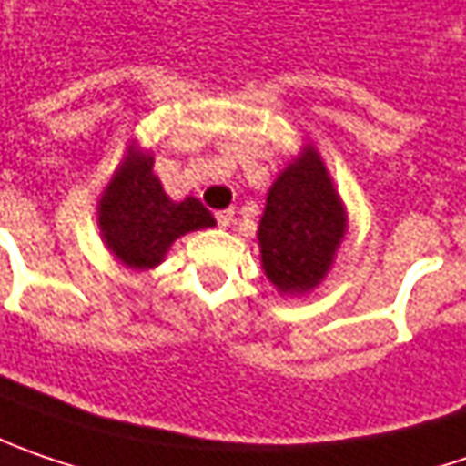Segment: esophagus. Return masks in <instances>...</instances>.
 Listing matches in <instances>:
<instances>
[{
  "label": "esophagus",
  "mask_w": 466,
  "mask_h": 466,
  "mask_svg": "<svg viewBox=\"0 0 466 466\" xmlns=\"http://www.w3.org/2000/svg\"><path fill=\"white\" fill-rule=\"evenodd\" d=\"M234 213L232 211H218L216 213V221H218V227H229L232 224Z\"/></svg>",
  "instance_id": "esophagus-1"
}]
</instances>
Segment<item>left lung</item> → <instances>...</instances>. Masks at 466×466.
Masks as SVG:
<instances>
[{
	"label": "left lung",
	"instance_id": "1",
	"mask_svg": "<svg viewBox=\"0 0 466 466\" xmlns=\"http://www.w3.org/2000/svg\"><path fill=\"white\" fill-rule=\"evenodd\" d=\"M347 221L326 161L305 143L273 179L258 224L260 266L276 292L302 297L318 289L334 268Z\"/></svg>",
	"mask_w": 466,
	"mask_h": 466
}]
</instances>
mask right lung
<instances>
[{
	"label": "right lung",
	"instance_id": "obj_1",
	"mask_svg": "<svg viewBox=\"0 0 466 466\" xmlns=\"http://www.w3.org/2000/svg\"><path fill=\"white\" fill-rule=\"evenodd\" d=\"M96 218L106 250L130 271H151L179 237L216 227L198 198L172 200L167 195L153 172V153L140 148L135 137L96 203Z\"/></svg>",
	"mask_w": 466,
	"mask_h": 466
}]
</instances>
